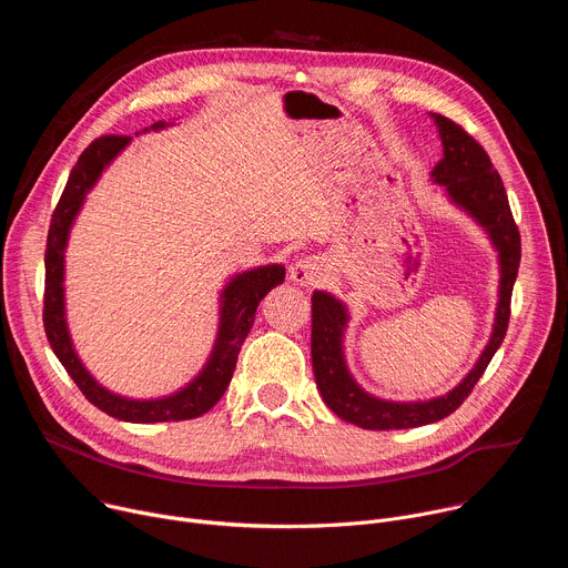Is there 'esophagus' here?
I'll list each match as a JSON object with an SVG mask.
<instances>
[{"instance_id": "1", "label": "esophagus", "mask_w": 568, "mask_h": 568, "mask_svg": "<svg viewBox=\"0 0 568 568\" xmlns=\"http://www.w3.org/2000/svg\"><path fill=\"white\" fill-rule=\"evenodd\" d=\"M323 276V261L318 256H305L298 258L292 267H290V281L303 285V287H314L318 285Z\"/></svg>"}]
</instances>
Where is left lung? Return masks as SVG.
Wrapping results in <instances>:
<instances>
[{
	"label": "left lung",
	"mask_w": 568,
	"mask_h": 568,
	"mask_svg": "<svg viewBox=\"0 0 568 568\" xmlns=\"http://www.w3.org/2000/svg\"><path fill=\"white\" fill-rule=\"evenodd\" d=\"M440 141L443 159L434 166L432 180L440 184L458 209H463L493 240L499 254V303L488 346L474 368L445 395L416 402H393L366 393L351 375L344 355L348 307L328 292L312 294V368L323 402L342 420L362 429H412L438 423L454 414L471 393L478 377L499 351L510 318V296L521 261V237L515 224L508 195L493 161L460 125L443 114H432Z\"/></svg>",
	"instance_id": "obj_1"
}]
</instances>
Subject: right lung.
I'll list each match as a JSON object with an SVG mask.
<instances>
[{
    "instance_id": "obj_1",
    "label": "right lung",
    "mask_w": 568,
    "mask_h": 568,
    "mask_svg": "<svg viewBox=\"0 0 568 568\" xmlns=\"http://www.w3.org/2000/svg\"><path fill=\"white\" fill-rule=\"evenodd\" d=\"M171 123L156 121L148 130H164ZM130 143V136H99L92 141L85 152L78 156L75 166L69 173L67 186L60 195V202L53 211L49 235H47V254H44V333L47 339L69 373V377L75 382V386L83 390V395L105 412L112 418L125 420V423H175V420H191L202 414H206L213 404L224 395L231 375L235 371L237 353L242 342L247 339L258 303L265 298V294L281 285L285 281V267L283 265H263L256 270H247L242 274H235L220 294V326L215 346L209 355V362L204 368L189 382L184 388H180L173 395H164L156 399H132L116 395L108 390L103 384H99L92 373L80 362L64 318V250L69 231L75 222V215L83 209V202L88 193L94 189L103 171L116 159V154Z\"/></svg>"
}]
</instances>
